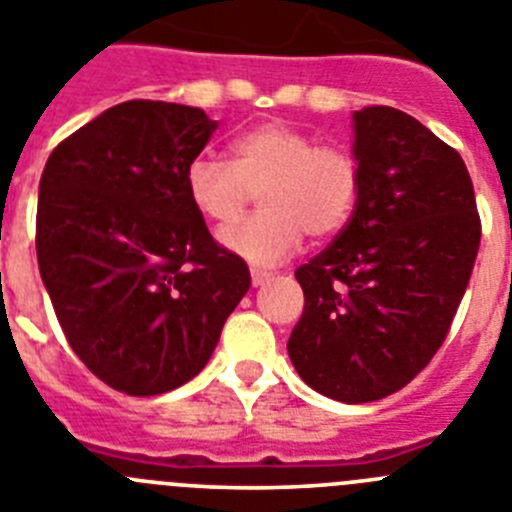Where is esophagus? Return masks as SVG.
<instances>
[{"instance_id": "34e87169", "label": "esophagus", "mask_w": 512, "mask_h": 512, "mask_svg": "<svg viewBox=\"0 0 512 512\" xmlns=\"http://www.w3.org/2000/svg\"><path fill=\"white\" fill-rule=\"evenodd\" d=\"M252 288H260V285H265L267 280H270V273H265V270H252Z\"/></svg>"}]
</instances>
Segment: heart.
<instances>
[{
    "label": "heart",
    "instance_id": "obj_1",
    "mask_svg": "<svg viewBox=\"0 0 512 512\" xmlns=\"http://www.w3.org/2000/svg\"><path fill=\"white\" fill-rule=\"evenodd\" d=\"M262 214L219 234L224 250L250 265H275L301 247L303 234L329 237L347 224L359 193L357 160L339 145H316L285 122L239 132L229 160L196 155L186 168V196L216 227L237 222L252 193Z\"/></svg>",
    "mask_w": 512,
    "mask_h": 512
}]
</instances>
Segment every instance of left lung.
<instances>
[{"label":"left lung","instance_id":"left-lung-1","mask_svg":"<svg viewBox=\"0 0 512 512\" xmlns=\"http://www.w3.org/2000/svg\"><path fill=\"white\" fill-rule=\"evenodd\" d=\"M352 219L296 270L303 316L288 357L316 393L370 403L405 388L446 339L467 290L480 216L454 147L393 107L352 114Z\"/></svg>","mask_w":512,"mask_h":512}]
</instances>
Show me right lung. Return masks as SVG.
Instances as JSON below:
<instances>
[{
	"label": "right lung",
	"mask_w": 512,
	"mask_h": 512,
	"mask_svg": "<svg viewBox=\"0 0 512 512\" xmlns=\"http://www.w3.org/2000/svg\"><path fill=\"white\" fill-rule=\"evenodd\" d=\"M204 109L132 99L55 147L38 196V265L78 359L119 393L199 375L250 290L245 260L211 239L186 168L214 135Z\"/></svg>",
	"instance_id": "1"
}]
</instances>
